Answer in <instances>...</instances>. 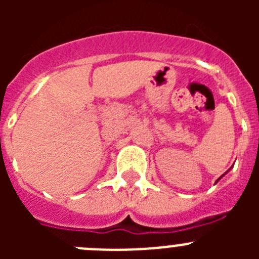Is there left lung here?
<instances>
[{
    "label": "left lung",
    "instance_id": "obj_1",
    "mask_svg": "<svg viewBox=\"0 0 259 259\" xmlns=\"http://www.w3.org/2000/svg\"><path fill=\"white\" fill-rule=\"evenodd\" d=\"M219 179H221V178H219ZM219 179H218V180H219Z\"/></svg>",
    "mask_w": 259,
    "mask_h": 259
}]
</instances>
